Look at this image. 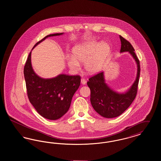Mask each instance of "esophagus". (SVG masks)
Returning <instances> with one entry per match:
<instances>
[{
	"mask_svg": "<svg viewBox=\"0 0 161 161\" xmlns=\"http://www.w3.org/2000/svg\"><path fill=\"white\" fill-rule=\"evenodd\" d=\"M81 84L84 85V84L86 83V80L84 78H82V79L81 80Z\"/></svg>",
	"mask_w": 161,
	"mask_h": 161,
	"instance_id": "34e87169",
	"label": "esophagus"
}]
</instances>
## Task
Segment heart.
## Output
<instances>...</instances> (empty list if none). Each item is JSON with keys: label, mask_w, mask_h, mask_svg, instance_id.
I'll use <instances>...</instances> for the list:
<instances>
[{"label": "heart", "mask_w": 161, "mask_h": 161, "mask_svg": "<svg viewBox=\"0 0 161 161\" xmlns=\"http://www.w3.org/2000/svg\"><path fill=\"white\" fill-rule=\"evenodd\" d=\"M109 50L107 43H99L96 41H91L76 46L72 53V57H66L69 68L74 71L80 69L79 63H84V69L87 72L95 74L100 71L104 56Z\"/></svg>", "instance_id": "b5f03b06"}]
</instances>
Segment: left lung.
Masks as SVG:
<instances>
[{"label": "left lung", "instance_id": "obj_1", "mask_svg": "<svg viewBox=\"0 0 161 161\" xmlns=\"http://www.w3.org/2000/svg\"><path fill=\"white\" fill-rule=\"evenodd\" d=\"M119 38L121 42L120 53L129 52L137 64V75L133 84L125 93L115 92L106 83L104 72H99L91 77L87 83L91 89L92 107L99 115L107 118H112L121 115L134 101L138 91L140 75L139 61L130 42L121 36Z\"/></svg>", "mask_w": 161, "mask_h": 161}]
</instances>
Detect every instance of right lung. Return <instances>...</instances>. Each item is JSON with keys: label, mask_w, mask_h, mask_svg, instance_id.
I'll list each match as a JSON object with an SVG mask.
<instances>
[{"label": "right lung", "mask_w": 161, "mask_h": 161, "mask_svg": "<svg viewBox=\"0 0 161 161\" xmlns=\"http://www.w3.org/2000/svg\"><path fill=\"white\" fill-rule=\"evenodd\" d=\"M63 34L46 36L38 42L32 49L47 37ZM31 55V51L23 70L29 100L42 116L50 120L58 119L68 111L72 98L80 85L81 77L60 74L53 78H42L32 69Z\"/></svg>", "instance_id": "obj_1"}]
</instances>
